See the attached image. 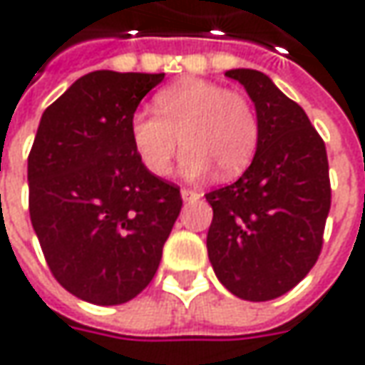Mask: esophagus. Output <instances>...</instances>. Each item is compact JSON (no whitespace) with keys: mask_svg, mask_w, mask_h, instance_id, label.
Wrapping results in <instances>:
<instances>
[{"mask_svg":"<svg viewBox=\"0 0 365 365\" xmlns=\"http://www.w3.org/2000/svg\"><path fill=\"white\" fill-rule=\"evenodd\" d=\"M180 197H182V201H185V203H192V201L201 199V192H197V190H192V189H182L180 190Z\"/></svg>","mask_w":365,"mask_h":365,"instance_id":"esophagus-1","label":"esophagus"}]
</instances>
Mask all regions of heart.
Instances as JSON below:
<instances>
[{
    "instance_id": "obj_1",
    "label": "heart",
    "mask_w": 365,
    "mask_h": 365,
    "mask_svg": "<svg viewBox=\"0 0 365 365\" xmlns=\"http://www.w3.org/2000/svg\"><path fill=\"white\" fill-rule=\"evenodd\" d=\"M156 111L138 109L130 138L138 158L154 176H166L176 152L182 175L201 176L213 168L223 178L244 173L259 140L258 115L247 97L203 78H182L154 97Z\"/></svg>"
}]
</instances>
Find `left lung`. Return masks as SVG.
I'll return each mask as SVG.
<instances>
[{
	"label": "left lung",
	"instance_id": "8db88e82",
	"mask_svg": "<svg viewBox=\"0 0 365 365\" xmlns=\"http://www.w3.org/2000/svg\"><path fill=\"white\" fill-rule=\"evenodd\" d=\"M256 106L259 140L235 182L211 190L207 252L219 282L244 301H272L315 266L331 209L329 162L304 109L259 71L233 68Z\"/></svg>",
	"mask_w": 365,
	"mask_h": 365
}]
</instances>
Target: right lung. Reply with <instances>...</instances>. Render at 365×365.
Instances as JSON below:
<instances>
[{
    "label": "right lung",
    "mask_w": 365,
    "mask_h": 365,
    "mask_svg": "<svg viewBox=\"0 0 365 365\" xmlns=\"http://www.w3.org/2000/svg\"><path fill=\"white\" fill-rule=\"evenodd\" d=\"M164 73L95 71L46 107L28 156L30 219L52 276L93 304L132 301L158 270L180 189L148 173L130 138Z\"/></svg>",
    "instance_id": "1"
}]
</instances>
